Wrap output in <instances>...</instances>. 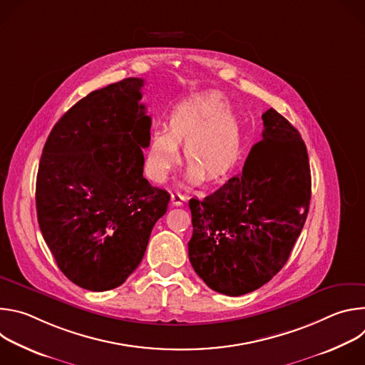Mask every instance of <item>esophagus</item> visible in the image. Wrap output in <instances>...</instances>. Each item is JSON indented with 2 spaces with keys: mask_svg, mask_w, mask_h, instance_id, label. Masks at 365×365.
<instances>
[{
  "mask_svg": "<svg viewBox=\"0 0 365 365\" xmlns=\"http://www.w3.org/2000/svg\"><path fill=\"white\" fill-rule=\"evenodd\" d=\"M186 196L185 195H182L180 192H173L172 193V202H173V205H176V206H182L185 202H186Z\"/></svg>",
  "mask_w": 365,
  "mask_h": 365,
  "instance_id": "obj_1",
  "label": "esophagus"
}]
</instances>
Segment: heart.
<instances>
[{"label":"heart","mask_w":365,"mask_h":365,"mask_svg":"<svg viewBox=\"0 0 365 365\" xmlns=\"http://www.w3.org/2000/svg\"><path fill=\"white\" fill-rule=\"evenodd\" d=\"M183 143L189 183H199L203 175L210 180L227 176L238 163L242 138L228 102L220 93L192 96L178 103L166 118V131L153 130L145 148L144 169L147 176L163 183L179 160Z\"/></svg>","instance_id":"obj_1"}]
</instances>
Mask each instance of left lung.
Segmentation results:
<instances>
[{"mask_svg":"<svg viewBox=\"0 0 365 365\" xmlns=\"http://www.w3.org/2000/svg\"><path fill=\"white\" fill-rule=\"evenodd\" d=\"M262 118V140L242 173L210 196L189 200L192 267L228 296L262 287L282 270L309 211V158L299 131L273 108Z\"/></svg>","mask_w":365,"mask_h":365,"instance_id":"left-lung-1","label":"left lung"}]
</instances>
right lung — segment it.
Returning a JSON list of instances; mask_svg holds the SVG:
<instances>
[{"label": "right lung", "instance_id": "1", "mask_svg": "<svg viewBox=\"0 0 365 365\" xmlns=\"http://www.w3.org/2000/svg\"><path fill=\"white\" fill-rule=\"evenodd\" d=\"M144 81L127 78L82 98L55 124L36 182L37 220L61 272L92 292L138 267L170 200L143 178L151 118Z\"/></svg>", "mask_w": 365, "mask_h": 365}]
</instances>
